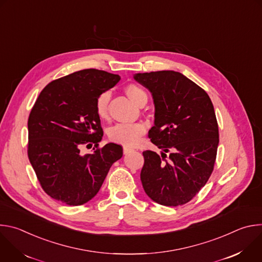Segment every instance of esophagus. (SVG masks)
Returning <instances> with one entry per match:
<instances>
[{"label":"esophagus","mask_w":262,"mask_h":262,"mask_svg":"<svg viewBox=\"0 0 262 262\" xmlns=\"http://www.w3.org/2000/svg\"><path fill=\"white\" fill-rule=\"evenodd\" d=\"M133 151V149H130V148H128V147H123V154L124 155H128L129 152H132Z\"/></svg>","instance_id":"34e87169"}]
</instances>
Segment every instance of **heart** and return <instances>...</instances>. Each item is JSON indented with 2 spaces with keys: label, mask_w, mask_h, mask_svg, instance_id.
<instances>
[{
  "label": "heart",
  "mask_w": 262,
  "mask_h": 262,
  "mask_svg": "<svg viewBox=\"0 0 262 262\" xmlns=\"http://www.w3.org/2000/svg\"><path fill=\"white\" fill-rule=\"evenodd\" d=\"M124 92L127 97L140 105L143 102L147 101V93L143 88L136 84H129L125 86ZM111 98L110 92L105 91L98 95L95 100V113L98 118L104 120L108 116V101ZM145 134V126L140 123L135 124H117L108 129L107 136L108 139L117 144L126 146V147H135L137 146L143 135Z\"/></svg>",
  "instance_id": "b5f03b06"
}]
</instances>
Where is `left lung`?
<instances>
[{
    "label": "left lung",
    "mask_w": 262,
    "mask_h": 262,
    "mask_svg": "<svg viewBox=\"0 0 262 262\" xmlns=\"http://www.w3.org/2000/svg\"><path fill=\"white\" fill-rule=\"evenodd\" d=\"M134 79L152 95L155 126L148 136L162 149V157L150 150L143 152L144 191L161 205L185 204L213 170L219 127L212 102L202 88L177 71L136 73Z\"/></svg>",
    "instance_id": "left-lung-1"
}]
</instances>
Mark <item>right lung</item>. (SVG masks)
I'll use <instances>...</instances> for the list:
<instances>
[{
	"instance_id": "1",
	"label": "right lung",
	"mask_w": 262,
	"mask_h": 262,
	"mask_svg": "<svg viewBox=\"0 0 262 262\" xmlns=\"http://www.w3.org/2000/svg\"><path fill=\"white\" fill-rule=\"evenodd\" d=\"M119 81L118 74L84 69L53 81L37 98L28 120V156L53 199L72 206L90 201L112 165L122 158V147L115 143L93 154L80 152L82 144L97 147L101 141L95 100Z\"/></svg>"
}]
</instances>
